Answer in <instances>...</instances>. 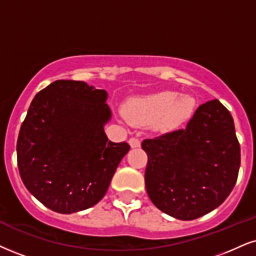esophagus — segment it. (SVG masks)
<instances>
[{"label": "esophagus", "instance_id": "esophagus-1", "mask_svg": "<svg viewBox=\"0 0 256 256\" xmlns=\"http://www.w3.org/2000/svg\"><path fill=\"white\" fill-rule=\"evenodd\" d=\"M129 144H130L132 148H138V147H140L141 142H140V140L136 138H129Z\"/></svg>", "mask_w": 256, "mask_h": 256}]
</instances>
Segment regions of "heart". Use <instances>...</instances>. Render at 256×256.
I'll list each match as a JSON object with an SVG mask.
<instances>
[{"label":"heart","instance_id":"obj_1","mask_svg":"<svg viewBox=\"0 0 256 256\" xmlns=\"http://www.w3.org/2000/svg\"><path fill=\"white\" fill-rule=\"evenodd\" d=\"M196 100L191 94H179L176 91L133 97L126 103V118L133 124H150L156 133L167 134L186 124L194 116Z\"/></svg>","mask_w":256,"mask_h":256}]
</instances>
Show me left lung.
I'll return each mask as SVG.
<instances>
[{"label": "left lung", "instance_id": "left-lung-1", "mask_svg": "<svg viewBox=\"0 0 256 256\" xmlns=\"http://www.w3.org/2000/svg\"><path fill=\"white\" fill-rule=\"evenodd\" d=\"M144 184L159 210L191 220L215 210L238 180L241 154L234 120L212 100L196 110L185 129L142 141Z\"/></svg>", "mask_w": 256, "mask_h": 256}]
</instances>
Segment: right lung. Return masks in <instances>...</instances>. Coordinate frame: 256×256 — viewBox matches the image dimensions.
<instances>
[{
  "label": "right lung",
  "mask_w": 256,
  "mask_h": 256,
  "mask_svg": "<svg viewBox=\"0 0 256 256\" xmlns=\"http://www.w3.org/2000/svg\"><path fill=\"white\" fill-rule=\"evenodd\" d=\"M108 92L80 80H56L32 100L20 128L18 166L27 190L45 206L74 214L106 194L130 150L108 140Z\"/></svg>",
  "instance_id": "1"
}]
</instances>
